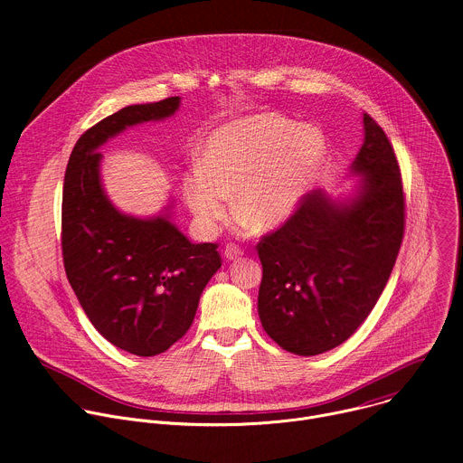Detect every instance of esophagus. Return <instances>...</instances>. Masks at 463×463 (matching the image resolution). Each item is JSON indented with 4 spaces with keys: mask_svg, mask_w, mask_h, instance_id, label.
<instances>
[{
    "mask_svg": "<svg viewBox=\"0 0 463 463\" xmlns=\"http://www.w3.org/2000/svg\"><path fill=\"white\" fill-rule=\"evenodd\" d=\"M243 254V250L236 245V243H227L225 247H223V256L227 258V260H236V258H240Z\"/></svg>",
    "mask_w": 463,
    "mask_h": 463,
    "instance_id": "34e87169",
    "label": "esophagus"
}]
</instances>
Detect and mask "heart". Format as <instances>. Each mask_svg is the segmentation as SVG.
I'll list each match as a JSON object with an SVG mask.
<instances>
[{"instance_id": "b5f03b06", "label": "heart", "mask_w": 463, "mask_h": 463, "mask_svg": "<svg viewBox=\"0 0 463 463\" xmlns=\"http://www.w3.org/2000/svg\"><path fill=\"white\" fill-rule=\"evenodd\" d=\"M326 154L320 129L277 113H258L220 126L207 139L200 170L186 174L184 202L205 231L227 220L249 232L284 223L317 175Z\"/></svg>"}]
</instances>
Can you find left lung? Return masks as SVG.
<instances>
[{"label":"left lung","instance_id":"left-lung-1","mask_svg":"<svg viewBox=\"0 0 463 463\" xmlns=\"http://www.w3.org/2000/svg\"><path fill=\"white\" fill-rule=\"evenodd\" d=\"M361 175L348 200L311 190L293 216L256 245L261 261L258 315L266 334L297 355L343 345L373 309L405 232L398 159L383 128L363 113Z\"/></svg>","mask_w":463,"mask_h":463}]
</instances>
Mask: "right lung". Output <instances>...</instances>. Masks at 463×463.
<instances>
[{
  "instance_id": "1",
  "label": "right lung",
  "mask_w": 463,
  "mask_h": 463,
  "mask_svg": "<svg viewBox=\"0 0 463 463\" xmlns=\"http://www.w3.org/2000/svg\"><path fill=\"white\" fill-rule=\"evenodd\" d=\"M179 102L134 104L102 118L77 141L63 177L65 275L97 332L139 357L166 352L188 332L222 256L216 243L188 241L168 213L136 218L115 209L100 181L99 148L129 126L174 115Z\"/></svg>"
}]
</instances>
